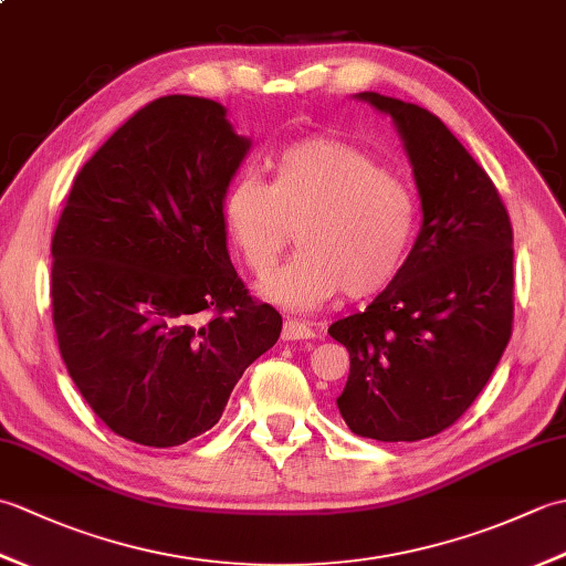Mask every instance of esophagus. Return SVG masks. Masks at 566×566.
Listing matches in <instances>:
<instances>
[{"mask_svg":"<svg viewBox=\"0 0 566 566\" xmlns=\"http://www.w3.org/2000/svg\"><path fill=\"white\" fill-rule=\"evenodd\" d=\"M311 338H316V333H314V328H308L306 323H302V321H294V318H290V321H284V328H282V340H311Z\"/></svg>","mask_w":566,"mask_h":566,"instance_id":"esophagus-1","label":"esophagus"}]
</instances>
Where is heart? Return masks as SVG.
I'll use <instances>...</instances> for the list:
<instances>
[{
    "instance_id": "1",
    "label": "heart",
    "mask_w": 566,
    "mask_h": 566,
    "mask_svg": "<svg viewBox=\"0 0 566 566\" xmlns=\"http://www.w3.org/2000/svg\"><path fill=\"white\" fill-rule=\"evenodd\" d=\"M223 216L240 258L268 274L298 228L302 250L262 282L268 302L311 311L345 292L371 296L396 280L413 243V189L387 172L375 155L333 138L286 146L272 179L240 177L228 189Z\"/></svg>"
}]
</instances>
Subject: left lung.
Returning <instances> with one entry per match:
<instances>
[{
	"instance_id": "obj_1",
	"label": "left lung",
	"mask_w": 566,
	"mask_h": 566,
	"mask_svg": "<svg viewBox=\"0 0 566 566\" xmlns=\"http://www.w3.org/2000/svg\"><path fill=\"white\" fill-rule=\"evenodd\" d=\"M355 99L391 118L423 221L396 280L328 328L350 353L335 401L355 436L416 442L474 403L506 350L513 231L494 182L436 114L377 92Z\"/></svg>"
}]
</instances>
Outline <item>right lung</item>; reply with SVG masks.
<instances>
[{
	"label": "right lung",
	"mask_w": 566,
	"mask_h": 566,
	"mask_svg": "<svg viewBox=\"0 0 566 566\" xmlns=\"http://www.w3.org/2000/svg\"><path fill=\"white\" fill-rule=\"evenodd\" d=\"M252 140L203 97L143 106L84 163L51 255L57 347L116 436L175 448L219 423L282 333L228 255L223 203Z\"/></svg>",
	"instance_id": "right-lung-1"
}]
</instances>
